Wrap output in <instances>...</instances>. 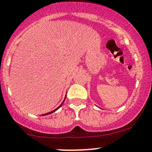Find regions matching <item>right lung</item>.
Returning <instances> with one entry per match:
<instances>
[{"label":"right lung","instance_id":"obj_1","mask_svg":"<svg viewBox=\"0 0 152 152\" xmlns=\"http://www.w3.org/2000/svg\"><path fill=\"white\" fill-rule=\"evenodd\" d=\"M66 97H65V99H66ZM65 99H64V101H65ZM64 101H63V103H62V104H60V106H59V107H57V108H56V109H55V110H54L51 111V112H49V113H45V114H43V115H48V114H50V113H53V112H54V111H56V110H58V109H59V108H60V107H61V106H62V104H63V102H64Z\"/></svg>","mask_w":152,"mask_h":152}]
</instances>
